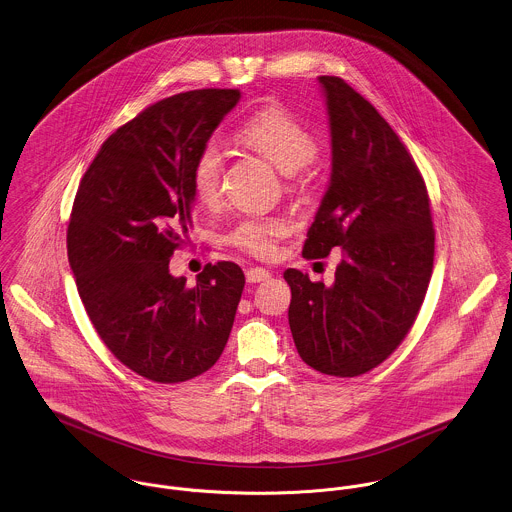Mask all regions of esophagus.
I'll use <instances>...</instances> for the list:
<instances>
[{
    "label": "esophagus",
    "instance_id": "1",
    "mask_svg": "<svg viewBox=\"0 0 512 512\" xmlns=\"http://www.w3.org/2000/svg\"><path fill=\"white\" fill-rule=\"evenodd\" d=\"M270 278V272L266 268H250L246 272V282L248 284H260V282H266Z\"/></svg>",
    "mask_w": 512,
    "mask_h": 512
}]
</instances>
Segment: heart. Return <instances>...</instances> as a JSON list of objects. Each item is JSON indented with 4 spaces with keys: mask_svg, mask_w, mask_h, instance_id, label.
<instances>
[{
    "mask_svg": "<svg viewBox=\"0 0 512 512\" xmlns=\"http://www.w3.org/2000/svg\"><path fill=\"white\" fill-rule=\"evenodd\" d=\"M238 138L284 175H295L317 155L313 134L280 106H268L250 116L238 130ZM224 151L217 140L205 142L191 167V189L199 203L213 205L220 195ZM288 224L278 217H246L236 222L226 240L234 248L258 258H270Z\"/></svg>",
    "mask_w": 512,
    "mask_h": 512,
    "instance_id": "1",
    "label": "heart"
}]
</instances>
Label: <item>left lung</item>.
Instances as JSON below:
<instances>
[{
    "mask_svg": "<svg viewBox=\"0 0 512 512\" xmlns=\"http://www.w3.org/2000/svg\"><path fill=\"white\" fill-rule=\"evenodd\" d=\"M331 130V179L303 258L341 248L335 282L284 272L290 329L305 365L359 376L404 341L434 268V222L426 183L396 132L339 76H319Z\"/></svg>",
    "mask_w": 512,
    "mask_h": 512,
    "instance_id": "left-lung-1",
    "label": "left lung"
}]
</instances>
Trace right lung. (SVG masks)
<instances>
[{"label": "right lung", "instance_id": "1", "mask_svg": "<svg viewBox=\"0 0 512 512\" xmlns=\"http://www.w3.org/2000/svg\"><path fill=\"white\" fill-rule=\"evenodd\" d=\"M240 90L169 96L118 128L86 169L67 230L84 309L110 353L147 380H191L219 361L244 274L207 264L195 286L169 274L191 226V167Z\"/></svg>", "mask_w": 512, "mask_h": 512}]
</instances>
